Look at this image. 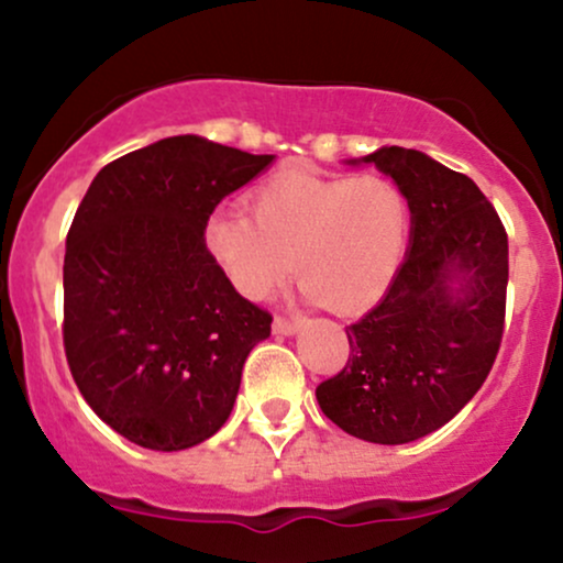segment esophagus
Wrapping results in <instances>:
<instances>
[{
	"label": "esophagus",
	"instance_id": "obj_1",
	"mask_svg": "<svg viewBox=\"0 0 563 563\" xmlns=\"http://www.w3.org/2000/svg\"><path fill=\"white\" fill-rule=\"evenodd\" d=\"M273 331L280 335H294L299 331V320H290V318H275L273 322Z\"/></svg>",
	"mask_w": 563,
	"mask_h": 563
}]
</instances>
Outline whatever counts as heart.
<instances>
[{"mask_svg": "<svg viewBox=\"0 0 563 563\" xmlns=\"http://www.w3.org/2000/svg\"><path fill=\"white\" fill-rule=\"evenodd\" d=\"M249 209H219L203 224L209 256L249 299H267L294 260L322 309L365 312L391 288L410 243V200L386 177L288 169L256 187Z\"/></svg>", "mask_w": 563, "mask_h": 563, "instance_id": "1", "label": "heart"}]
</instances>
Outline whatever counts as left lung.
Segmentation results:
<instances>
[{
	"instance_id": "obj_1",
	"label": "left lung",
	"mask_w": 563,
	"mask_h": 563,
	"mask_svg": "<svg viewBox=\"0 0 563 563\" xmlns=\"http://www.w3.org/2000/svg\"><path fill=\"white\" fill-rule=\"evenodd\" d=\"M376 164L410 200V249L391 288L346 328L349 360L318 386L346 434L416 442L466 407L503 341L508 235L474 179L421 151L378 147Z\"/></svg>"
}]
</instances>
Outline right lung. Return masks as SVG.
Here are the masks:
<instances>
[{
    "label": "right lung",
    "mask_w": 563,
    "mask_h": 563,
    "mask_svg": "<svg viewBox=\"0 0 563 563\" xmlns=\"http://www.w3.org/2000/svg\"><path fill=\"white\" fill-rule=\"evenodd\" d=\"M198 134L102 166L68 230L63 344L81 397L113 431L174 452L230 418L273 314L243 299L203 245L219 200L267 169Z\"/></svg>",
    "instance_id": "add662e5"
}]
</instances>
